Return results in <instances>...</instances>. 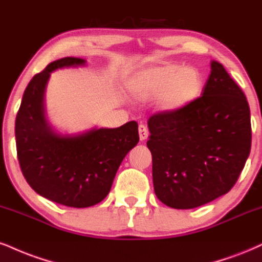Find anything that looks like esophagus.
I'll use <instances>...</instances> for the list:
<instances>
[{"instance_id":"1","label":"esophagus","mask_w":262,"mask_h":262,"mask_svg":"<svg viewBox=\"0 0 262 262\" xmlns=\"http://www.w3.org/2000/svg\"><path fill=\"white\" fill-rule=\"evenodd\" d=\"M138 129H139V138H140L141 141L145 140L147 137H149V130H147L146 125L139 124V128H138Z\"/></svg>"}]
</instances>
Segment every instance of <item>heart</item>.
I'll list each match as a JSON object with an SVG mask.
<instances>
[{
    "instance_id": "heart-1",
    "label": "heart",
    "mask_w": 262,
    "mask_h": 262,
    "mask_svg": "<svg viewBox=\"0 0 262 262\" xmlns=\"http://www.w3.org/2000/svg\"><path fill=\"white\" fill-rule=\"evenodd\" d=\"M203 78L195 68L177 63H163L138 72L132 80L134 93L143 99L160 96V105L167 111H177L199 96Z\"/></svg>"
}]
</instances>
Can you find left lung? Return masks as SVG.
<instances>
[{
  "label": "left lung",
  "mask_w": 262,
  "mask_h": 262,
  "mask_svg": "<svg viewBox=\"0 0 262 262\" xmlns=\"http://www.w3.org/2000/svg\"><path fill=\"white\" fill-rule=\"evenodd\" d=\"M147 125L154 190L173 209H194L228 193L250 154L247 97L216 61L203 95L177 111L151 116Z\"/></svg>",
  "instance_id": "obj_1"
}]
</instances>
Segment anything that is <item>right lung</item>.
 <instances>
[{
	"label": "right lung",
	"mask_w": 262,
	"mask_h": 262,
	"mask_svg": "<svg viewBox=\"0 0 262 262\" xmlns=\"http://www.w3.org/2000/svg\"><path fill=\"white\" fill-rule=\"evenodd\" d=\"M84 63L64 57L34 75L15 118L17 156L28 184L41 196L69 207H89L105 199L123 159L139 141L134 121L74 137L59 135L50 127L43 110L50 73Z\"/></svg>",
	"instance_id": "1"
}]
</instances>
